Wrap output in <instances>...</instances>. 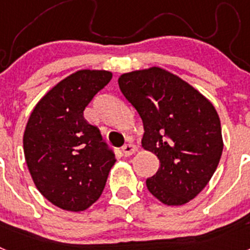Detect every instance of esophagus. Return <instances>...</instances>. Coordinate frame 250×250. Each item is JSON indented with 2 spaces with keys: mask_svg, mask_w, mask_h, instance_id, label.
I'll return each mask as SVG.
<instances>
[{
  "mask_svg": "<svg viewBox=\"0 0 250 250\" xmlns=\"http://www.w3.org/2000/svg\"><path fill=\"white\" fill-rule=\"evenodd\" d=\"M136 150H138L136 149V146L132 144H126L125 146L123 147V152L125 156H130V155H132V154H135Z\"/></svg>",
  "mask_w": 250,
  "mask_h": 250,
  "instance_id": "obj_1",
  "label": "esophagus"
}]
</instances>
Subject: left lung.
I'll return each instance as SVG.
<instances>
[{
  "label": "left lung",
  "instance_id": "left-lung-1",
  "mask_svg": "<svg viewBox=\"0 0 250 250\" xmlns=\"http://www.w3.org/2000/svg\"><path fill=\"white\" fill-rule=\"evenodd\" d=\"M119 87L144 124L141 144L160 161L147 190L167 205L194 199L209 183L223 151L213 104L180 77L160 67L123 74Z\"/></svg>",
  "mask_w": 250,
  "mask_h": 250
}]
</instances>
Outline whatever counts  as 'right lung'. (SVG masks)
<instances>
[{"instance_id": "right-lung-1", "label": "right lung", "mask_w": 250, "mask_h": 250, "mask_svg": "<svg viewBox=\"0 0 250 250\" xmlns=\"http://www.w3.org/2000/svg\"><path fill=\"white\" fill-rule=\"evenodd\" d=\"M105 70H80L37 103L23 134L26 164L39 191L63 210L83 211L103 194L114 151L83 110L111 80Z\"/></svg>"}]
</instances>
